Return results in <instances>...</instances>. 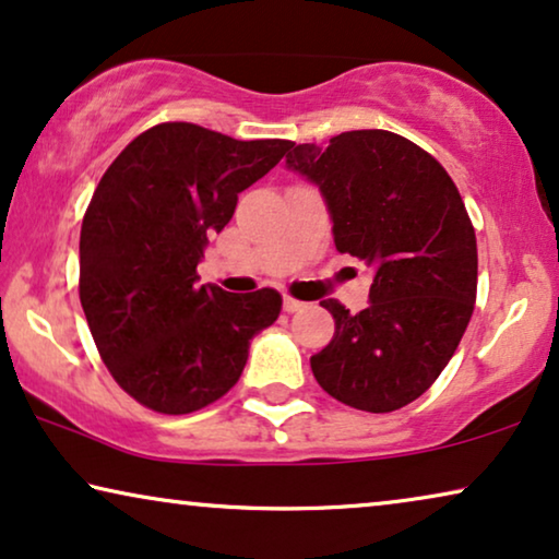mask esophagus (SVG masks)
<instances>
[{
	"label": "esophagus",
	"mask_w": 559,
	"mask_h": 559,
	"mask_svg": "<svg viewBox=\"0 0 559 559\" xmlns=\"http://www.w3.org/2000/svg\"><path fill=\"white\" fill-rule=\"evenodd\" d=\"M282 308H285V312H297V310L305 308V302H300V300H295V297L285 295V300H282Z\"/></svg>",
	"instance_id": "34e87169"
}]
</instances>
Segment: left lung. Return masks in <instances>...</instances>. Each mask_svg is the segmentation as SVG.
<instances>
[{"label": "left lung", "instance_id": "8db88e82", "mask_svg": "<svg viewBox=\"0 0 559 559\" xmlns=\"http://www.w3.org/2000/svg\"><path fill=\"white\" fill-rule=\"evenodd\" d=\"M289 150V170L320 188L335 249L373 272L356 316L320 302L335 333L310 358L312 373L348 407L400 409L432 386L473 316L478 249L463 198L438 159L384 129Z\"/></svg>", "mask_w": 559, "mask_h": 559}]
</instances>
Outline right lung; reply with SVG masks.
<instances>
[{
  "label": "right lung",
  "mask_w": 559,
  "mask_h": 559,
  "mask_svg": "<svg viewBox=\"0 0 559 559\" xmlns=\"http://www.w3.org/2000/svg\"><path fill=\"white\" fill-rule=\"evenodd\" d=\"M293 147L165 121L121 150L81 226L79 295L98 354L144 407L188 415L239 381L249 343L280 318L277 289L198 285L209 239Z\"/></svg>",
  "instance_id": "right-lung-1"
}]
</instances>
